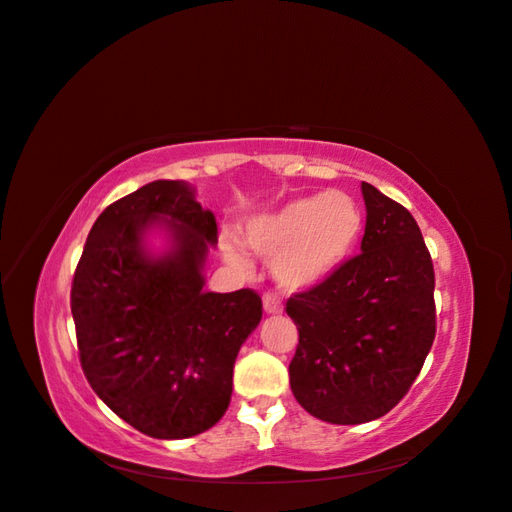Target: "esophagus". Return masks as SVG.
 <instances>
[{
	"label": "esophagus",
	"mask_w": 512,
	"mask_h": 512,
	"mask_svg": "<svg viewBox=\"0 0 512 512\" xmlns=\"http://www.w3.org/2000/svg\"><path fill=\"white\" fill-rule=\"evenodd\" d=\"M263 307L267 314H280V311H283V305H280L278 296L271 294V291H267V294L263 296Z\"/></svg>",
	"instance_id": "1"
}]
</instances>
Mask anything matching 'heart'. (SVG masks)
Segmentation results:
<instances>
[{"mask_svg":"<svg viewBox=\"0 0 512 512\" xmlns=\"http://www.w3.org/2000/svg\"><path fill=\"white\" fill-rule=\"evenodd\" d=\"M364 214L358 201L344 192L300 196L278 212L254 218L247 225V243L258 254L276 258L274 274L285 289H305L325 280L358 245ZM225 254L243 265V254L232 241Z\"/></svg>","mask_w":512,"mask_h":512,"instance_id":"1","label":"heart"}]
</instances>
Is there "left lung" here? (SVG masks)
I'll use <instances>...</instances> for the list:
<instances>
[{"label":"left lung","mask_w":512,"mask_h":512,"mask_svg":"<svg viewBox=\"0 0 512 512\" xmlns=\"http://www.w3.org/2000/svg\"><path fill=\"white\" fill-rule=\"evenodd\" d=\"M362 252L287 300L298 327L289 384L318 420L362 424L411 389L435 340V271L411 212L362 183Z\"/></svg>","instance_id":"left-lung-1"}]
</instances>
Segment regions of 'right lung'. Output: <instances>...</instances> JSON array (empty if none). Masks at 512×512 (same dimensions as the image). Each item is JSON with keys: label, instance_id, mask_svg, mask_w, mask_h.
I'll list each match as a JSON object with an SVG mask.
<instances>
[{"label": "right lung", "instance_id": "right-lung-1", "mask_svg": "<svg viewBox=\"0 0 512 512\" xmlns=\"http://www.w3.org/2000/svg\"><path fill=\"white\" fill-rule=\"evenodd\" d=\"M154 222L175 238L161 259L142 245ZM216 241V218L190 185L152 181L101 212L72 278L86 380L121 420L156 440H183L221 420L238 349L263 318L254 289L203 291Z\"/></svg>", "mask_w": 512, "mask_h": 512}]
</instances>
